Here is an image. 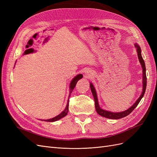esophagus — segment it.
<instances>
[{
  "mask_svg": "<svg viewBox=\"0 0 157 157\" xmlns=\"http://www.w3.org/2000/svg\"><path fill=\"white\" fill-rule=\"evenodd\" d=\"M88 76H89V75H88Z\"/></svg>",
  "mask_w": 157,
  "mask_h": 157,
  "instance_id": "1",
  "label": "esophagus"
}]
</instances>
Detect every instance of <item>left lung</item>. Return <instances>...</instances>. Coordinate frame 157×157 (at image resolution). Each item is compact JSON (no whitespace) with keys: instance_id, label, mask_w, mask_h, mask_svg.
Segmentation results:
<instances>
[{"instance_id":"left-lung-1","label":"left lung","mask_w":157,"mask_h":157,"mask_svg":"<svg viewBox=\"0 0 157 157\" xmlns=\"http://www.w3.org/2000/svg\"><path fill=\"white\" fill-rule=\"evenodd\" d=\"M135 47L136 48V51L137 53V56H138L139 61L141 63L142 69H143V90H142V93L141 94V96H140V98L138 99H137V100L134 103V105H133L132 107H130L128 109H127V110H126L124 111H122V112H119V113H113V112L103 110V109L99 107L96 90H95V88L93 86V84L92 83H90V89H91V91H92V95H93L94 98L95 107H96V110L99 115H101L103 117L107 118H111V119H119V118L125 117L133 111V110H134V109L137 106V105H138L140 101H141V99H142V98L144 97V94L145 92L146 86H147L146 68H145V61L141 56L140 47L137 45V44H135Z\"/></svg>"}]
</instances>
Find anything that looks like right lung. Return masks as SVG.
<instances>
[{
    "mask_svg": "<svg viewBox=\"0 0 157 157\" xmlns=\"http://www.w3.org/2000/svg\"><path fill=\"white\" fill-rule=\"evenodd\" d=\"M82 74H79L78 75L76 76L75 78H73V79L71 80V82L70 83V94H71L72 91L73 90V89L75 88L76 84H77V82H78V80H80V78H82ZM70 96V95H69ZM69 111V99H68V101H67V106H66L65 109H64V111H63L61 112L59 115H58V116H56L54 118H50V119H48V120H44V121H46V122H55L56 121H58L59 119H61V118H63L64 117H65L66 115H67V113ZM41 121H43V120H41Z\"/></svg>",
    "mask_w": 157,
    "mask_h": 157,
    "instance_id": "right-lung-1",
    "label": "right lung"
}]
</instances>
